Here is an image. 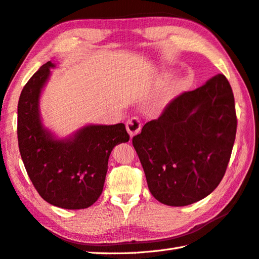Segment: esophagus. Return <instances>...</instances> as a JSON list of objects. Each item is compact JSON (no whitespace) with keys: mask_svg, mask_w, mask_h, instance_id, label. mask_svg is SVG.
Returning <instances> with one entry per match:
<instances>
[{"mask_svg":"<svg viewBox=\"0 0 259 259\" xmlns=\"http://www.w3.org/2000/svg\"><path fill=\"white\" fill-rule=\"evenodd\" d=\"M125 128H126V131H128V134L130 135L131 138H133L134 136H136L137 134L140 133L141 123H140V121L137 119V118L129 119L128 121H126V123H125Z\"/></svg>","mask_w":259,"mask_h":259,"instance_id":"esophagus-1","label":"esophagus"}]
</instances>
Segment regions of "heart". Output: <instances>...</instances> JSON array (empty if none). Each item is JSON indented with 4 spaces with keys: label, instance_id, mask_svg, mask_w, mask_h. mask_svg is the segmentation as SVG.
Instances as JSON below:
<instances>
[{
    "label": "heart",
    "instance_id": "heart-1",
    "mask_svg": "<svg viewBox=\"0 0 259 259\" xmlns=\"http://www.w3.org/2000/svg\"><path fill=\"white\" fill-rule=\"evenodd\" d=\"M165 76V74H164ZM189 84L185 76H175L169 78L157 94L154 105L157 110H163L179 96Z\"/></svg>",
    "mask_w": 259,
    "mask_h": 259
}]
</instances>
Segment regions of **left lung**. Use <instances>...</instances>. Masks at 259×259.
Segmentation results:
<instances>
[{
  "instance_id": "1",
  "label": "left lung",
  "mask_w": 259,
  "mask_h": 259,
  "mask_svg": "<svg viewBox=\"0 0 259 259\" xmlns=\"http://www.w3.org/2000/svg\"><path fill=\"white\" fill-rule=\"evenodd\" d=\"M236 130L235 98L225 75L177 96L133 139L150 193L170 206L211 194L226 173Z\"/></svg>"
}]
</instances>
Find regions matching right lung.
I'll return each mask as SVG.
<instances>
[{"label":"right lung","mask_w":259,"mask_h":259,"mask_svg":"<svg viewBox=\"0 0 259 259\" xmlns=\"http://www.w3.org/2000/svg\"><path fill=\"white\" fill-rule=\"evenodd\" d=\"M53 62L42 65L25 84L18 104V141L27 173L40 196L67 210L86 209L103 191L111 151L128 143L123 123L86 124L59 137L44 124L40 98Z\"/></svg>","instance_id":"1"}]
</instances>
